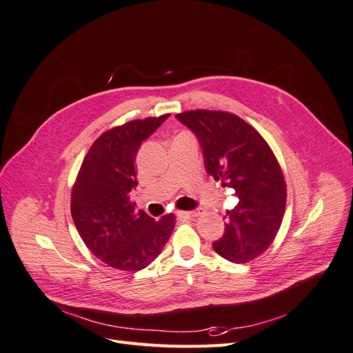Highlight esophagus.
<instances>
[{"label": "esophagus", "mask_w": 353, "mask_h": 353, "mask_svg": "<svg viewBox=\"0 0 353 353\" xmlns=\"http://www.w3.org/2000/svg\"><path fill=\"white\" fill-rule=\"evenodd\" d=\"M179 216H185V218H196L200 215V210L194 209V210H187V212H179Z\"/></svg>", "instance_id": "34e87169"}]
</instances>
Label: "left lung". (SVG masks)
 Masks as SVG:
<instances>
[{"label":"left lung","mask_w":353,"mask_h":353,"mask_svg":"<svg viewBox=\"0 0 353 353\" xmlns=\"http://www.w3.org/2000/svg\"><path fill=\"white\" fill-rule=\"evenodd\" d=\"M176 119L197 137L208 174L236 190L239 203L227 210L225 232L213 249L234 263L261 256L272 244L285 212V181L271 147L237 114L190 110Z\"/></svg>","instance_id":"1"}]
</instances>
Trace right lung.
<instances>
[{"mask_svg":"<svg viewBox=\"0 0 353 353\" xmlns=\"http://www.w3.org/2000/svg\"><path fill=\"white\" fill-rule=\"evenodd\" d=\"M169 117H145L101 134L85 156L72 188L70 212L85 245L114 270L140 271L165 248L175 227L169 213L154 221L135 210V156Z\"/></svg>","mask_w":353,"mask_h":353,"instance_id":"1","label":"right lung"}]
</instances>
